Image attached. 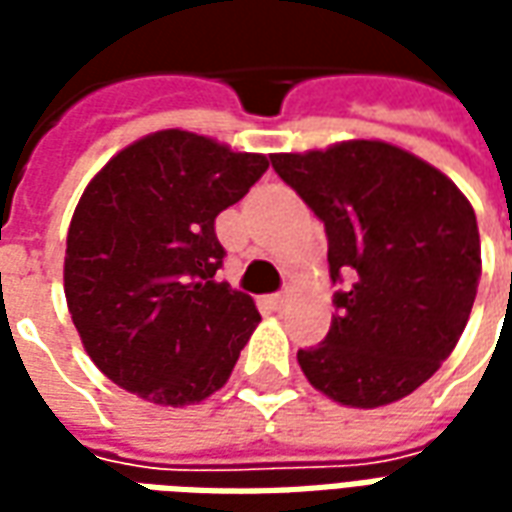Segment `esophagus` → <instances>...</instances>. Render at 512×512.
Returning a JSON list of instances; mask_svg holds the SVG:
<instances>
[{
    "mask_svg": "<svg viewBox=\"0 0 512 512\" xmlns=\"http://www.w3.org/2000/svg\"><path fill=\"white\" fill-rule=\"evenodd\" d=\"M290 296L288 293H274V296H268V304L274 307V310H285L288 307Z\"/></svg>",
    "mask_w": 512,
    "mask_h": 512,
    "instance_id": "obj_1",
    "label": "esophagus"
}]
</instances>
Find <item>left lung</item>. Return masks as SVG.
Listing matches in <instances>:
<instances>
[{"instance_id":"obj_1","label":"left lung","mask_w":512,"mask_h":512,"mask_svg":"<svg viewBox=\"0 0 512 512\" xmlns=\"http://www.w3.org/2000/svg\"><path fill=\"white\" fill-rule=\"evenodd\" d=\"M271 164L326 227L334 293L326 340L299 351L304 376L340 406L411 395L461 340L480 282V233L444 172L381 139L274 153Z\"/></svg>"}]
</instances>
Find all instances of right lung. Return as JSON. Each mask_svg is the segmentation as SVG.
<instances>
[{
  "instance_id": "obj_1",
  "label": "right lung",
  "mask_w": 512,
  "mask_h": 512,
  "mask_svg": "<svg viewBox=\"0 0 512 512\" xmlns=\"http://www.w3.org/2000/svg\"><path fill=\"white\" fill-rule=\"evenodd\" d=\"M266 169L263 153L167 128L87 183L62 277L84 351L109 381L172 408L227 384L260 312L216 277L224 249L213 222Z\"/></svg>"
}]
</instances>
